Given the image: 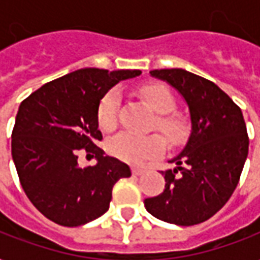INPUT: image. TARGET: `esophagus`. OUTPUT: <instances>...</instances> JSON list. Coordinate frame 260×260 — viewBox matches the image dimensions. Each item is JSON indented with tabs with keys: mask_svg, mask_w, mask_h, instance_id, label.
I'll return each instance as SVG.
<instances>
[{
	"mask_svg": "<svg viewBox=\"0 0 260 260\" xmlns=\"http://www.w3.org/2000/svg\"><path fill=\"white\" fill-rule=\"evenodd\" d=\"M145 173V169L143 168H138V166H134L132 168V174H135V176H141V174Z\"/></svg>",
	"mask_w": 260,
	"mask_h": 260,
	"instance_id": "34e87169",
	"label": "esophagus"
}]
</instances>
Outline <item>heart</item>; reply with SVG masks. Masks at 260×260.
I'll list each match as a JSON object with an SVG mask.
<instances>
[{
	"instance_id": "heart-1",
	"label": "heart",
	"mask_w": 260,
	"mask_h": 260,
	"mask_svg": "<svg viewBox=\"0 0 260 260\" xmlns=\"http://www.w3.org/2000/svg\"><path fill=\"white\" fill-rule=\"evenodd\" d=\"M139 94L146 104L157 114L155 128L170 145H180L188 135V121L181 114L174 112L176 101L168 87L161 84H148L139 90ZM121 95L118 90H110L101 99L97 110V121L100 128L111 132L118 125V110H119ZM108 149L112 155L128 161L141 163L148 157L160 155L165 149V142L159 135L139 136L129 132H122L112 138L108 143Z\"/></svg>"
}]
</instances>
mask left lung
<instances>
[{
	"label": "left lung",
	"mask_w": 260,
	"mask_h": 260,
	"mask_svg": "<svg viewBox=\"0 0 260 260\" xmlns=\"http://www.w3.org/2000/svg\"><path fill=\"white\" fill-rule=\"evenodd\" d=\"M186 101L191 132L169 163L163 193L146 199L153 217L176 225H196L218 212L237 188L248 157L249 138L241 108L217 84L183 69L152 70Z\"/></svg>",
	"instance_id": "1"
}]
</instances>
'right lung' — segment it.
<instances>
[{"mask_svg":"<svg viewBox=\"0 0 260 260\" xmlns=\"http://www.w3.org/2000/svg\"><path fill=\"white\" fill-rule=\"evenodd\" d=\"M141 70L80 69L46 83L19 105L11 152L23 191L56 224L79 226L110 208L112 187L129 177L124 161L105 156L97 110L107 91ZM96 155L98 165L78 166V152Z\"/></svg>","mask_w":260,"mask_h":260,"instance_id":"right-lung-1","label":"right lung"}]
</instances>
